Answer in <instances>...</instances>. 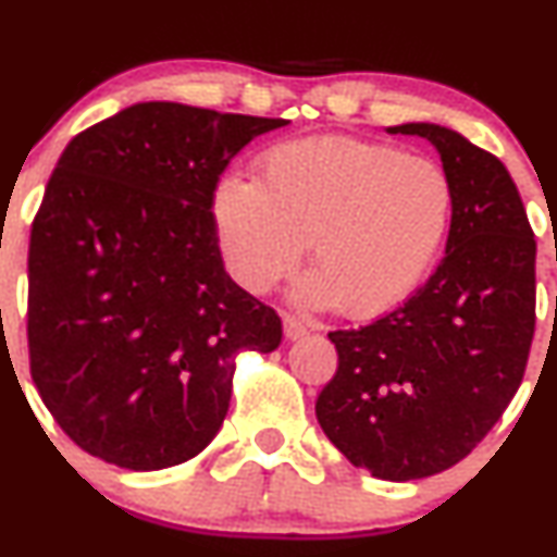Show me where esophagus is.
Masks as SVG:
<instances>
[{"label":"esophagus","instance_id":"esophagus-1","mask_svg":"<svg viewBox=\"0 0 557 557\" xmlns=\"http://www.w3.org/2000/svg\"><path fill=\"white\" fill-rule=\"evenodd\" d=\"M283 330H285L287 339H300V337H306V334H308V326L296 317H285L283 319Z\"/></svg>","mask_w":557,"mask_h":557}]
</instances>
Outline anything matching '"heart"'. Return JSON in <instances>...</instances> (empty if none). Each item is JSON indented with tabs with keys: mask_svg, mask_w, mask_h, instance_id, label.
Returning <instances> with one entry per match:
<instances>
[{
	"mask_svg": "<svg viewBox=\"0 0 557 557\" xmlns=\"http://www.w3.org/2000/svg\"><path fill=\"white\" fill-rule=\"evenodd\" d=\"M438 163L350 137L272 147L259 178L220 181L212 199L227 267L267 293L298 264L313 272L298 296L366 319L401 304L423 280L451 218Z\"/></svg>",
	"mask_w": 557,
	"mask_h": 557,
	"instance_id": "obj_1",
	"label": "heart"
}]
</instances>
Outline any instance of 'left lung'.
Wrapping results in <instances>:
<instances>
[{"label": "left lung", "instance_id": "8db88e82", "mask_svg": "<svg viewBox=\"0 0 557 557\" xmlns=\"http://www.w3.org/2000/svg\"><path fill=\"white\" fill-rule=\"evenodd\" d=\"M388 132L441 152L454 194L446 257L407 304L330 332L339 363L317 418L350 465L407 482L465 459L513 399L537 319V240L498 158L438 124Z\"/></svg>", "mask_w": 557, "mask_h": 557}]
</instances>
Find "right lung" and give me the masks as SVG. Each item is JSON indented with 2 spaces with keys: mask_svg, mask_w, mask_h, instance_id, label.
Listing matches in <instances>:
<instances>
[{
  "mask_svg": "<svg viewBox=\"0 0 557 557\" xmlns=\"http://www.w3.org/2000/svg\"><path fill=\"white\" fill-rule=\"evenodd\" d=\"M285 119L150 100L64 147L30 227V376L83 451L134 472L197 457L223 425L236 355L283 321L225 272L220 173Z\"/></svg>",
  "mask_w": 557,
  "mask_h": 557,
  "instance_id": "obj_1",
  "label": "right lung"
}]
</instances>
